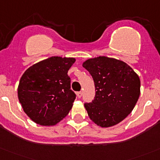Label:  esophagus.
I'll list each match as a JSON object with an SVG mask.
<instances>
[{"label": "esophagus", "mask_w": 160, "mask_h": 160, "mask_svg": "<svg viewBox=\"0 0 160 160\" xmlns=\"http://www.w3.org/2000/svg\"><path fill=\"white\" fill-rule=\"evenodd\" d=\"M76 94H77V97H78V98H81L82 96V92H77Z\"/></svg>", "instance_id": "1"}]
</instances>
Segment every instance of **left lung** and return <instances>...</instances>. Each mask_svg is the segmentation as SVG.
I'll return each mask as SVG.
<instances>
[{"mask_svg": "<svg viewBox=\"0 0 160 160\" xmlns=\"http://www.w3.org/2000/svg\"><path fill=\"white\" fill-rule=\"evenodd\" d=\"M82 66L95 85L94 100L84 104L90 119L99 127H110L127 118L141 92L137 73L125 62L106 56L89 59Z\"/></svg>", "mask_w": 160, "mask_h": 160, "instance_id": "left-lung-1", "label": "left lung"}]
</instances>
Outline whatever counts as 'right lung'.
Listing matches in <instances>:
<instances>
[{
	"mask_svg": "<svg viewBox=\"0 0 160 160\" xmlns=\"http://www.w3.org/2000/svg\"><path fill=\"white\" fill-rule=\"evenodd\" d=\"M74 58L52 56L32 65L22 75L18 97L24 112L42 126H54L69 113L76 95L68 72Z\"/></svg>",
	"mask_w": 160,
	"mask_h": 160,
	"instance_id": "obj_1",
	"label": "right lung"
}]
</instances>
